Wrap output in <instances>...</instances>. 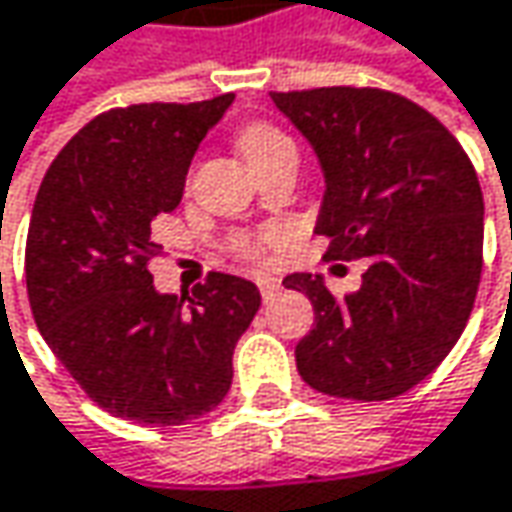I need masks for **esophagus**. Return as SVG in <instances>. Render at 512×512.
<instances>
[{
    "instance_id": "1",
    "label": "esophagus",
    "mask_w": 512,
    "mask_h": 512,
    "mask_svg": "<svg viewBox=\"0 0 512 512\" xmlns=\"http://www.w3.org/2000/svg\"><path fill=\"white\" fill-rule=\"evenodd\" d=\"M257 287H260V296H263V302H269V299H275V296H278V290H281V281H278V278H260V281H257Z\"/></svg>"
}]
</instances>
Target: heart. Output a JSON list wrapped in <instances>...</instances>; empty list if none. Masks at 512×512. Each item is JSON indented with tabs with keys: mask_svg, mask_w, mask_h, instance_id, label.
I'll list each match as a JSON object with an SVG mask.
<instances>
[{
	"mask_svg": "<svg viewBox=\"0 0 512 512\" xmlns=\"http://www.w3.org/2000/svg\"><path fill=\"white\" fill-rule=\"evenodd\" d=\"M237 146H240V152L249 161V166L269 161V158H275L281 152H296L293 140L284 131H278L275 125H266V122H255V125L243 128ZM278 243H281V234L278 231H266L260 237H240L234 243V249H237V255L249 257V260H260V257H266L269 249H275Z\"/></svg>",
	"mask_w": 512,
	"mask_h": 512,
	"instance_id": "heart-1",
	"label": "heart"
}]
</instances>
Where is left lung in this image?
Returning a JSON list of instances; mask_svg holds the SVG:
<instances>
[{"label":"left lung","instance_id":"left-lung-1","mask_svg":"<svg viewBox=\"0 0 512 512\" xmlns=\"http://www.w3.org/2000/svg\"><path fill=\"white\" fill-rule=\"evenodd\" d=\"M313 146L325 196V260H363L357 293L337 299L307 272L284 278L313 304L296 346L304 384L387 401L425 381L460 340L484 266V196L463 146L434 114L378 87L272 93Z\"/></svg>","mask_w":512,"mask_h":512}]
</instances>
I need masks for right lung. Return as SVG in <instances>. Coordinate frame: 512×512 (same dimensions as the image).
<instances>
[{"instance_id":"add662e5","label":"right lung","mask_w":512,"mask_h":512,"mask_svg":"<svg viewBox=\"0 0 512 512\" xmlns=\"http://www.w3.org/2000/svg\"><path fill=\"white\" fill-rule=\"evenodd\" d=\"M231 93L128 105L90 119L52 161L28 222L25 287L34 322L108 413L184 425L231 390V357L252 325V281L210 272L193 296L155 290L152 222L181 202L190 161Z\"/></svg>"}]
</instances>
